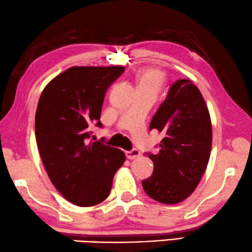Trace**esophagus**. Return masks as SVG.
Masks as SVG:
<instances>
[{
	"label": "esophagus",
	"instance_id": "esophagus-1",
	"mask_svg": "<svg viewBox=\"0 0 252 252\" xmlns=\"http://www.w3.org/2000/svg\"><path fill=\"white\" fill-rule=\"evenodd\" d=\"M126 158H129V160H133V158L140 157V152L138 150H132V151L126 152Z\"/></svg>",
	"mask_w": 252,
	"mask_h": 252
}]
</instances>
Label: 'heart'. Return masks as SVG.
Here are the masks:
<instances>
[{
  "label": "heart",
  "instance_id": "b5f03b06",
  "mask_svg": "<svg viewBox=\"0 0 252 252\" xmlns=\"http://www.w3.org/2000/svg\"><path fill=\"white\" fill-rule=\"evenodd\" d=\"M164 73L161 69L148 67L137 75V92H152L157 94L164 83Z\"/></svg>",
  "mask_w": 252,
  "mask_h": 252
}]
</instances>
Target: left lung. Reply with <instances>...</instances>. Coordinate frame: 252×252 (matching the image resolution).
<instances>
[{
    "instance_id": "obj_1",
    "label": "left lung",
    "mask_w": 252,
    "mask_h": 252,
    "mask_svg": "<svg viewBox=\"0 0 252 252\" xmlns=\"http://www.w3.org/2000/svg\"><path fill=\"white\" fill-rule=\"evenodd\" d=\"M150 129L163 134L158 154H148L154 171L143 182L145 192L163 204H177L192 194L210 158V113L198 88L176 81L152 119Z\"/></svg>"
}]
</instances>
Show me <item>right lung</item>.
<instances>
[{"label": "right lung", "mask_w": 252, "mask_h": 252, "mask_svg": "<svg viewBox=\"0 0 252 252\" xmlns=\"http://www.w3.org/2000/svg\"><path fill=\"white\" fill-rule=\"evenodd\" d=\"M123 72V66H73L52 79L38 99L35 137L45 171L57 190L79 207L106 200L126 161L121 150L88 141L92 126H101L107 88Z\"/></svg>", "instance_id": "add662e5"}]
</instances>
